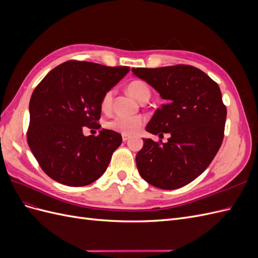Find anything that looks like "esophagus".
<instances>
[{
    "instance_id": "obj_1",
    "label": "esophagus",
    "mask_w": 258,
    "mask_h": 258,
    "mask_svg": "<svg viewBox=\"0 0 258 258\" xmlns=\"http://www.w3.org/2000/svg\"><path fill=\"white\" fill-rule=\"evenodd\" d=\"M128 140H129V137H128V136H124V135L122 136V141H123V142L128 141Z\"/></svg>"
}]
</instances>
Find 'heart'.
Instances as JSON below:
<instances>
[{
	"label": "heart",
	"mask_w": 258,
	"mask_h": 258,
	"mask_svg": "<svg viewBox=\"0 0 258 258\" xmlns=\"http://www.w3.org/2000/svg\"><path fill=\"white\" fill-rule=\"evenodd\" d=\"M129 95L138 100L139 102L141 101L144 97H150L151 91L148 86L142 82V81H134L128 85L127 88ZM113 99V90L107 91L103 99L101 105L102 108L106 110L111 106ZM144 123V118L142 116H123V115H117L113 117L112 119L106 121L105 127L112 131H116L118 134L124 135V136H131L136 134V132L142 127Z\"/></svg>",
	"instance_id": "obj_1"
}]
</instances>
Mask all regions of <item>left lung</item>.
Masks as SVG:
<instances>
[{"instance_id":"obj_1","label":"left lung","mask_w":258,"mask_h":258,"mask_svg":"<svg viewBox=\"0 0 258 258\" xmlns=\"http://www.w3.org/2000/svg\"><path fill=\"white\" fill-rule=\"evenodd\" d=\"M166 101L148 121L152 135L169 134L167 143L143 139L137 154L139 173L161 189L190 183L209 167L222 145L227 110L218 85L201 70L185 64L132 68Z\"/></svg>"}]
</instances>
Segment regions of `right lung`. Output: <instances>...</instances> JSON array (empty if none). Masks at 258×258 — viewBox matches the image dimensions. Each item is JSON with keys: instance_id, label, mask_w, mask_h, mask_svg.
Returning a JSON list of instances; mask_svg holds the SVG:
<instances>
[{"instance_id": "obj_1", "label": "right lung", "mask_w": 258, "mask_h": 258, "mask_svg": "<svg viewBox=\"0 0 258 258\" xmlns=\"http://www.w3.org/2000/svg\"><path fill=\"white\" fill-rule=\"evenodd\" d=\"M130 71L67 61L46 75L31 96L28 144L44 172L54 181L80 187L102 175L122 138L102 129L86 137L84 127L99 129L105 93Z\"/></svg>"}]
</instances>
